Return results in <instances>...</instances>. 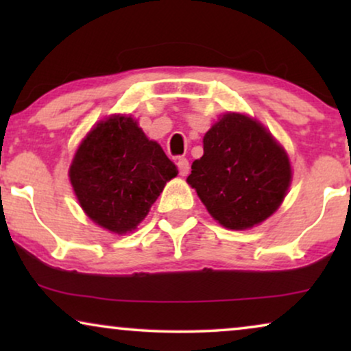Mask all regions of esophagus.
<instances>
[{"mask_svg": "<svg viewBox=\"0 0 351 351\" xmlns=\"http://www.w3.org/2000/svg\"><path fill=\"white\" fill-rule=\"evenodd\" d=\"M177 166H179L180 176H186L190 172V165L186 158H177Z\"/></svg>", "mask_w": 351, "mask_h": 351, "instance_id": "34e87169", "label": "esophagus"}]
</instances>
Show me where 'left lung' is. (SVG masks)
I'll return each mask as SVG.
<instances>
[{
	"instance_id": "obj_1",
	"label": "left lung",
	"mask_w": 351,
	"mask_h": 351,
	"mask_svg": "<svg viewBox=\"0 0 351 351\" xmlns=\"http://www.w3.org/2000/svg\"><path fill=\"white\" fill-rule=\"evenodd\" d=\"M203 147L186 182L220 225L251 228L280 208L291 185V162L261 123L246 114H223L206 132Z\"/></svg>"
}]
</instances>
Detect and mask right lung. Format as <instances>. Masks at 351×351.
Listing matches in <instances>:
<instances>
[{
	"mask_svg": "<svg viewBox=\"0 0 351 351\" xmlns=\"http://www.w3.org/2000/svg\"><path fill=\"white\" fill-rule=\"evenodd\" d=\"M177 172L137 121L113 114L84 137L69 176L86 215L99 227L123 234L137 228Z\"/></svg>",
	"mask_w": 351,
	"mask_h": 351,
	"instance_id": "add662e5",
	"label": "right lung"
}]
</instances>
